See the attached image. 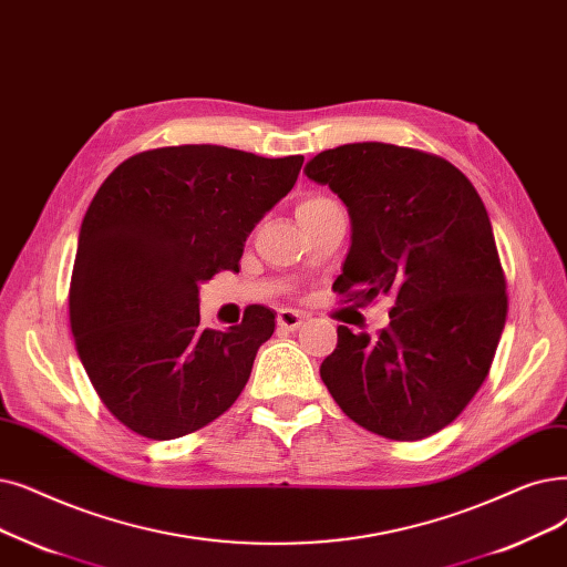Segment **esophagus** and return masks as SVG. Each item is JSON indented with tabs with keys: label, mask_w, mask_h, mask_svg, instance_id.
Listing matches in <instances>:
<instances>
[{
	"label": "esophagus",
	"mask_w": 567,
	"mask_h": 567,
	"mask_svg": "<svg viewBox=\"0 0 567 567\" xmlns=\"http://www.w3.org/2000/svg\"><path fill=\"white\" fill-rule=\"evenodd\" d=\"M306 315L299 310H291V308H282L278 310V327L285 331H297L303 324Z\"/></svg>",
	"instance_id": "34e87169"
}]
</instances>
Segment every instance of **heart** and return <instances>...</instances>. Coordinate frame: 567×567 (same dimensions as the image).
Wrapping results in <instances>:
<instances>
[{
	"mask_svg": "<svg viewBox=\"0 0 567 567\" xmlns=\"http://www.w3.org/2000/svg\"><path fill=\"white\" fill-rule=\"evenodd\" d=\"M327 206H333V202L327 199V196H306V199H301L297 213H299V215H308V213L322 210V208H327Z\"/></svg>",
	"mask_w": 567,
	"mask_h": 567,
	"instance_id": "obj_1",
	"label": "heart"
}]
</instances>
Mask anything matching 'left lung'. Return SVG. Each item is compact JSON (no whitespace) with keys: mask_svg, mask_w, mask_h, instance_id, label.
I'll list each match as a JSON object with an SVG mask.
<instances>
[{"mask_svg":"<svg viewBox=\"0 0 567 567\" xmlns=\"http://www.w3.org/2000/svg\"><path fill=\"white\" fill-rule=\"evenodd\" d=\"M306 176L329 185L352 219L338 291L350 301L393 299L378 336L338 327L319 375L365 431L389 440L437 433L486 380L507 317L477 189L447 159L378 141L319 153Z\"/></svg>","mask_w":567,"mask_h":567,"instance_id":"1","label":"left lung"}]
</instances>
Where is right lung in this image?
Returning <instances> with one entry per match:
<instances>
[{
    "label": "right lung",
    "instance_id": "1",
    "mask_svg": "<svg viewBox=\"0 0 567 567\" xmlns=\"http://www.w3.org/2000/svg\"><path fill=\"white\" fill-rule=\"evenodd\" d=\"M301 166V155L157 147L122 162L94 194L73 261L69 322L92 386L134 433L187 435L240 396L276 315L252 306L227 331L204 329L199 285L238 270L245 240Z\"/></svg>",
    "mask_w": 567,
    "mask_h": 567
}]
</instances>
